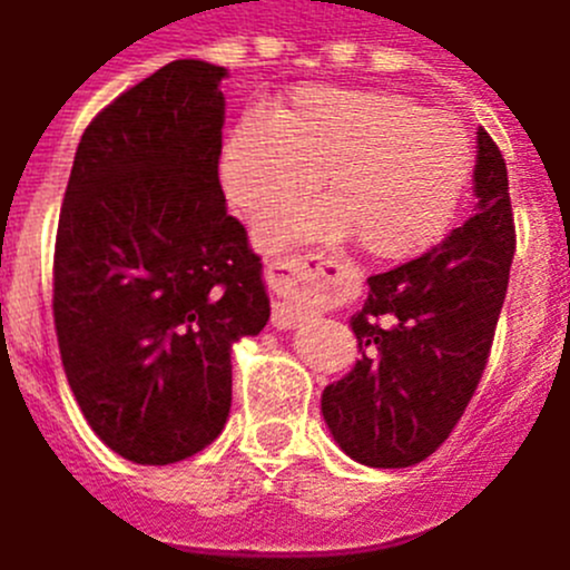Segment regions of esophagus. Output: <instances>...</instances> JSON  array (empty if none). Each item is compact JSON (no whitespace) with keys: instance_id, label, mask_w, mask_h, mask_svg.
Returning <instances> with one entry per match:
<instances>
[{"instance_id":"obj_1","label":"esophagus","mask_w":570,"mask_h":570,"mask_svg":"<svg viewBox=\"0 0 570 570\" xmlns=\"http://www.w3.org/2000/svg\"><path fill=\"white\" fill-rule=\"evenodd\" d=\"M318 261L309 255L298 257H278L266 264V281H269L272 292H275V309H272V324L286 330L304 321L306 301L301 298V292L309 281L318 275Z\"/></svg>"}]
</instances>
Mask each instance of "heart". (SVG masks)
Listing matches in <instances>:
<instances>
[{"label":"heart","mask_w":570,"mask_h":570,"mask_svg":"<svg viewBox=\"0 0 570 570\" xmlns=\"http://www.w3.org/2000/svg\"><path fill=\"white\" fill-rule=\"evenodd\" d=\"M470 137L453 114L375 88L306 86L269 117L246 114L220 148L232 209L261 217L257 244H338L355 237L375 261H407L435 246L470 180Z\"/></svg>","instance_id":"b5f03b06"}]
</instances>
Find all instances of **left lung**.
Wrapping results in <instances>:
<instances>
[{"instance_id": "8db88e82", "label": "left lung", "mask_w": 570, "mask_h": 570, "mask_svg": "<svg viewBox=\"0 0 570 570\" xmlns=\"http://www.w3.org/2000/svg\"><path fill=\"white\" fill-rule=\"evenodd\" d=\"M473 195V215L442 244L367 278L350 318L361 358L324 390L321 413L335 444L367 468L435 453L484 373L517 249L508 168L484 128Z\"/></svg>"}]
</instances>
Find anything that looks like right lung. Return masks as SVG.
<instances>
[{
	"instance_id": "1",
	"label": "right lung",
	"mask_w": 570,
	"mask_h": 570,
	"mask_svg": "<svg viewBox=\"0 0 570 570\" xmlns=\"http://www.w3.org/2000/svg\"><path fill=\"white\" fill-rule=\"evenodd\" d=\"M226 68L175 59L128 88L73 155L53 324L79 410L135 464L195 456L232 407V346L269 321L261 257L217 177Z\"/></svg>"
}]
</instances>
